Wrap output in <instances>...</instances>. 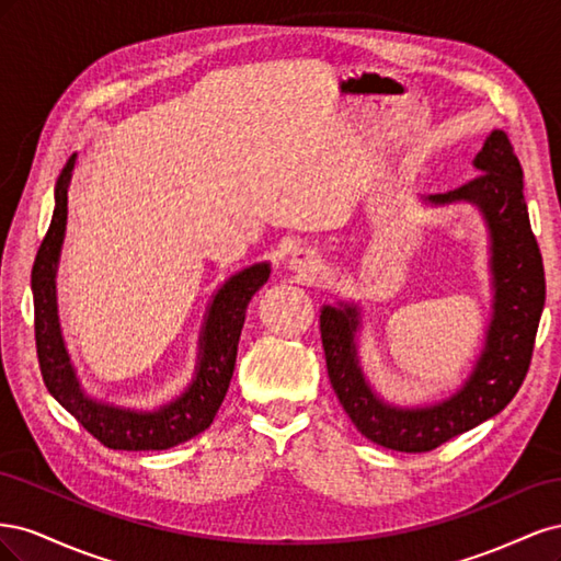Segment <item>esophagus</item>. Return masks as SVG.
<instances>
[{"instance_id": "1", "label": "esophagus", "mask_w": 561, "mask_h": 561, "mask_svg": "<svg viewBox=\"0 0 561 561\" xmlns=\"http://www.w3.org/2000/svg\"><path fill=\"white\" fill-rule=\"evenodd\" d=\"M290 266L299 274H316L320 266V254L311 248H299L290 257Z\"/></svg>"}]
</instances>
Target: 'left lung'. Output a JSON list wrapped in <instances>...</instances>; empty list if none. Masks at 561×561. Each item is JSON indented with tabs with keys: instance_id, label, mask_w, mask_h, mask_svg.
Here are the masks:
<instances>
[{
	"instance_id": "obj_1",
	"label": "left lung",
	"mask_w": 561,
	"mask_h": 561,
	"mask_svg": "<svg viewBox=\"0 0 561 561\" xmlns=\"http://www.w3.org/2000/svg\"><path fill=\"white\" fill-rule=\"evenodd\" d=\"M474 168L480 173L466 184L431 196L433 203H478L494 252V320L482 358L454 398L426 410L383 404L365 383L355 360L353 332L358 328V313L353 307H325L320 313V336L334 393L353 426L386 449L433 451L451 437L480 426L517 396L531 365L538 320L546 304V271L522 194V165L503 130L489 135L474 157Z\"/></svg>"
}]
</instances>
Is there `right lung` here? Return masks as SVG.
<instances>
[{
	"instance_id": "1",
	"label": "right lung",
	"mask_w": 561,
	"mask_h": 561,
	"mask_svg": "<svg viewBox=\"0 0 561 561\" xmlns=\"http://www.w3.org/2000/svg\"><path fill=\"white\" fill-rule=\"evenodd\" d=\"M77 157H70L56 184V208L50 217L48 231L37 250L32 266V293H35V342L37 358L46 388L100 445L124 451L168 449L186 443L206 431L219 404H222L236 367L239 339L245 322V307L250 297L260 290L268 278V266L257 264L233 276L217 293L206 332L201 344V363L196 379L190 390L161 412L142 414L116 410L89 400L81 393L75 371L67 358L58 316H56V264L65 236L67 219V186H70Z\"/></svg>"
}]
</instances>
